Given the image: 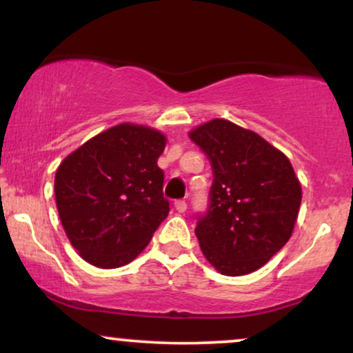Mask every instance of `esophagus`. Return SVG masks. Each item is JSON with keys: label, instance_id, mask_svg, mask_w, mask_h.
<instances>
[{"label": "esophagus", "instance_id": "esophagus-1", "mask_svg": "<svg viewBox=\"0 0 353 353\" xmlns=\"http://www.w3.org/2000/svg\"><path fill=\"white\" fill-rule=\"evenodd\" d=\"M174 208H176V210L179 214H184L185 210H188V202H185V201H176Z\"/></svg>", "mask_w": 353, "mask_h": 353}]
</instances>
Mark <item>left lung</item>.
<instances>
[{"mask_svg":"<svg viewBox=\"0 0 353 353\" xmlns=\"http://www.w3.org/2000/svg\"><path fill=\"white\" fill-rule=\"evenodd\" d=\"M189 137L208 154L214 172L209 212L196 228L202 254L222 275L261 269L297 222L302 188L289 157L228 119H210Z\"/></svg>","mask_w":353,"mask_h":353,"instance_id":"8db88e82","label":"left lung"}]
</instances>
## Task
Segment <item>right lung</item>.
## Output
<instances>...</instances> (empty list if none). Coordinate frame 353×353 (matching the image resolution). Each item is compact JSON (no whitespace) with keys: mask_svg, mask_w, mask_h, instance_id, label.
<instances>
[{"mask_svg":"<svg viewBox=\"0 0 353 353\" xmlns=\"http://www.w3.org/2000/svg\"><path fill=\"white\" fill-rule=\"evenodd\" d=\"M164 132L121 123L68 154L54 176L56 208L71 245L91 265L129 264L169 214Z\"/></svg>","mask_w":353,"mask_h":353,"instance_id":"1","label":"right lung"}]
</instances>
